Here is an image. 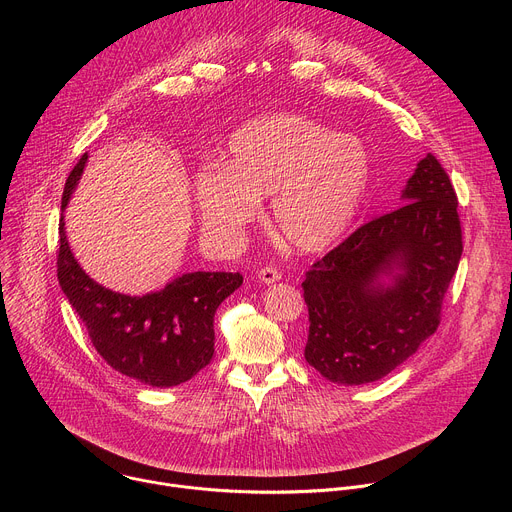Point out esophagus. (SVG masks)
<instances>
[{
  "mask_svg": "<svg viewBox=\"0 0 512 512\" xmlns=\"http://www.w3.org/2000/svg\"><path fill=\"white\" fill-rule=\"evenodd\" d=\"M257 277H259V281H261V283L271 285V283H275V281H279V279H281V271H279V269H275V267H263V269H259Z\"/></svg>",
  "mask_w": 512,
  "mask_h": 512,
  "instance_id": "obj_1",
  "label": "esophagus"
}]
</instances>
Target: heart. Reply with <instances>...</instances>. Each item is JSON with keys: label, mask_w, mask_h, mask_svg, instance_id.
I'll list each match as a JSON object with an SVG mask.
<instances>
[{"label": "heart", "mask_w": 512, "mask_h": 512, "mask_svg": "<svg viewBox=\"0 0 512 512\" xmlns=\"http://www.w3.org/2000/svg\"><path fill=\"white\" fill-rule=\"evenodd\" d=\"M369 182L371 156L358 137L334 133L306 115L273 113L231 133L221 164L194 174V198L206 235L235 245L269 196L279 237L316 253L350 229Z\"/></svg>", "instance_id": "obj_1"}]
</instances>
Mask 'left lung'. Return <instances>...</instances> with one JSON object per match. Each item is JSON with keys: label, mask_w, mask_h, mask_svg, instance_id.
<instances>
[{"label": "left lung", "mask_w": 512, "mask_h": 512, "mask_svg": "<svg viewBox=\"0 0 512 512\" xmlns=\"http://www.w3.org/2000/svg\"><path fill=\"white\" fill-rule=\"evenodd\" d=\"M403 206L373 218L306 273L310 367L338 385L387 377L437 330L462 257L454 186L431 154Z\"/></svg>", "instance_id": "8db88e82"}]
</instances>
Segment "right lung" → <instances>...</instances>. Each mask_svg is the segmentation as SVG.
<instances>
[{
	"mask_svg": "<svg viewBox=\"0 0 512 512\" xmlns=\"http://www.w3.org/2000/svg\"><path fill=\"white\" fill-rule=\"evenodd\" d=\"M89 154L70 172L62 212L75 192ZM58 283L72 310L107 364L143 385L168 389L198 375L214 354V314L235 289L241 273L194 271L143 296L119 294L85 273L72 253L60 216Z\"/></svg>",
	"mask_w": 512,
	"mask_h": 512,
	"instance_id": "obj_1",
	"label": "right lung"
}]
</instances>
